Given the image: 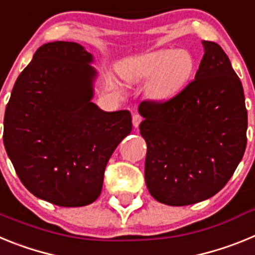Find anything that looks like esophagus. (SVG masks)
Listing matches in <instances>:
<instances>
[{"label": "esophagus", "mask_w": 255, "mask_h": 255, "mask_svg": "<svg viewBox=\"0 0 255 255\" xmlns=\"http://www.w3.org/2000/svg\"><path fill=\"white\" fill-rule=\"evenodd\" d=\"M141 120H143V119H141V116H140V115L135 114L134 116H132V125H134L135 128H138V126L140 125Z\"/></svg>", "instance_id": "esophagus-1"}]
</instances>
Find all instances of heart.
<instances>
[{
  "instance_id": "heart-1",
  "label": "heart",
  "mask_w": 255,
  "mask_h": 255,
  "mask_svg": "<svg viewBox=\"0 0 255 255\" xmlns=\"http://www.w3.org/2000/svg\"><path fill=\"white\" fill-rule=\"evenodd\" d=\"M195 60L186 49H157L132 56L120 65L119 73L130 87L148 82L147 96L153 102H167L190 83Z\"/></svg>"
}]
</instances>
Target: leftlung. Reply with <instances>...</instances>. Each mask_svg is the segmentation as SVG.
Instances as JSON below:
<instances>
[{
    "instance_id": "8db88e82",
    "label": "left lung",
    "mask_w": 255,
    "mask_h": 255,
    "mask_svg": "<svg viewBox=\"0 0 255 255\" xmlns=\"http://www.w3.org/2000/svg\"><path fill=\"white\" fill-rule=\"evenodd\" d=\"M195 79L173 100L139 105L147 143L145 184L167 206H189L217 194L247 147L242 82L215 42L203 40Z\"/></svg>"
}]
</instances>
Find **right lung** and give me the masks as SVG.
Returning <instances> with one entry per match:
<instances>
[{"label": "right lung", "mask_w": 255, "mask_h": 255, "mask_svg": "<svg viewBox=\"0 0 255 255\" xmlns=\"http://www.w3.org/2000/svg\"><path fill=\"white\" fill-rule=\"evenodd\" d=\"M93 55L75 42L35 51L13 85L3 119V144L31 194L60 207L100 197L106 166L132 129L128 110L106 112L92 102Z\"/></svg>", "instance_id": "add662e5"}]
</instances>
